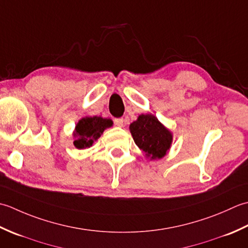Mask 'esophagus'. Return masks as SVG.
Returning a JSON list of instances; mask_svg holds the SVG:
<instances>
[{
	"mask_svg": "<svg viewBox=\"0 0 248 248\" xmlns=\"http://www.w3.org/2000/svg\"><path fill=\"white\" fill-rule=\"evenodd\" d=\"M114 124L119 126V127H122L124 125V120L122 118H118V119H114Z\"/></svg>",
	"mask_w": 248,
	"mask_h": 248,
	"instance_id": "obj_1",
	"label": "esophagus"
}]
</instances>
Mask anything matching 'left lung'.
Returning a JSON list of instances; mask_svg holds the SVG:
<instances>
[{
  "instance_id": "left-lung-1",
  "label": "left lung",
  "mask_w": 248,
  "mask_h": 248,
  "mask_svg": "<svg viewBox=\"0 0 248 248\" xmlns=\"http://www.w3.org/2000/svg\"><path fill=\"white\" fill-rule=\"evenodd\" d=\"M135 143L151 159H160L172 143V134L153 114H141L129 125Z\"/></svg>"
}]
</instances>
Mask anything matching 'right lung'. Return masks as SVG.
Returning <instances> with one entry per match:
<instances>
[{"mask_svg":"<svg viewBox=\"0 0 248 248\" xmlns=\"http://www.w3.org/2000/svg\"><path fill=\"white\" fill-rule=\"evenodd\" d=\"M110 119L102 117H85L82 118L76 125L74 131V145L79 150L88 149L92 146L94 141L97 140L106 128L112 126Z\"/></svg>","mask_w":248,"mask_h":248,"instance_id":"1","label":"right lung"}]
</instances>
